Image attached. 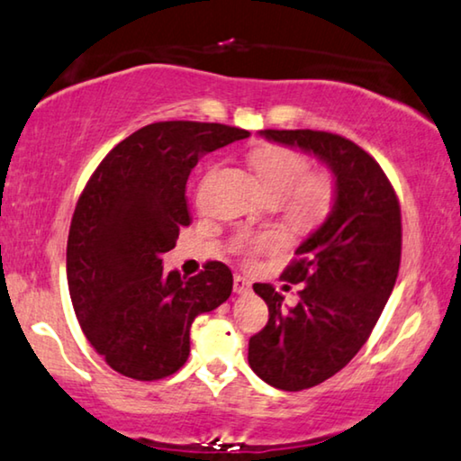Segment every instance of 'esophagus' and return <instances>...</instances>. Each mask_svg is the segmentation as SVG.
I'll return each instance as SVG.
<instances>
[{
	"label": "esophagus",
	"instance_id": "obj_1",
	"mask_svg": "<svg viewBox=\"0 0 461 461\" xmlns=\"http://www.w3.org/2000/svg\"><path fill=\"white\" fill-rule=\"evenodd\" d=\"M232 288H235L237 294H249L251 293V282L245 278V276H235L232 280Z\"/></svg>",
	"mask_w": 461,
	"mask_h": 461
}]
</instances>
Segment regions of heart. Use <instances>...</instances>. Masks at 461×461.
Here are the masks:
<instances>
[{
  "mask_svg": "<svg viewBox=\"0 0 461 461\" xmlns=\"http://www.w3.org/2000/svg\"><path fill=\"white\" fill-rule=\"evenodd\" d=\"M251 168L261 187L272 200H286V212L296 224L313 226L331 212L336 185L330 175H307L309 162L303 154L286 146L266 144L255 148L249 157ZM282 245L276 235H243L237 239V251L247 259Z\"/></svg>",
  "mask_w": 461,
  "mask_h": 461,
  "instance_id": "1",
  "label": "heart"
}]
</instances>
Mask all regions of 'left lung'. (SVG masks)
Masks as SVG:
<instances>
[{
    "label": "left lung",
    "mask_w": 461,
    "mask_h": 461,
    "mask_svg": "<svg viewBox=\"0 0 461 461\" xmlns=\"http://www.w3.org/2000/svg\"><path fill=\"white\" fill-rule=\"evenodd\" d=\"M261 138L313 154L334 175L328 218L296 247L282 278L303 282L299 303L253 285L270 320L249 339V366L267 385L301 392L350 363L377 323L400 270L398 197L377 160L328 131L264 130Z\"/></svg>",
    "instance_id": "left-lung-1"
}]
</instances>
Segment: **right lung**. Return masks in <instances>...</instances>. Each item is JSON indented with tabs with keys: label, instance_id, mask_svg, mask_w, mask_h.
Returning <instances> with one entry per match:
<instances>
[{
	"label": "right lung",
	"instance_id": "right-lung-1",
	"mask_svg": "<svg viewBox=\"0 0 461 461\" xmlns=\"http://www.w3.org/2000/svg\"><path fill=\"white\" fill-rule=\"evenodd\" d=\"M247 136L221 123L146 125L119 141L84 187L68 237L69 296L92 348L125 377L179 371L191 323L230 296L232 272L221 261L185 278L162 272V255L189 226L191 168Z\"/></svg>",
	"mask_w": 461,
	"mask_h": 461
}]
</instances>
